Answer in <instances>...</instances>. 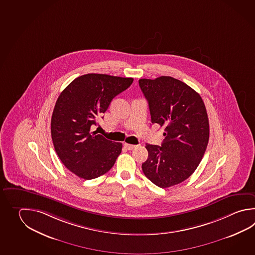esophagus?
<instances>
[{"label":"esophagus","instance_id":"obj_1","mask_svg":"<svg viewBox=\"0 0 255 255\" xmlns=\"http://www.w3.org/2000/svg\"><path fill=\"white\" fill-rule=\"evenodd\" d=\"M124 146H125L127 150H132V149H134L136 147V145H132V144H129V143H125Z\"/></svg>","mask_w":255,"mask_h":255}]
</instances>
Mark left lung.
<instances>
[{"label": "left lung", "instance_id": "8db88e82", "mask_svg": "<svg viewBox=\"0 0 255 255\" xmlns=\"http://www.w3.org/2000/svg\"><path fill=\"white\" fill-rule=\"evenodd\" d=\"M151 123L164 128L161 146L146 144L142 172L158 187L185 181L196 170L208 144L209 120L200 94L170 76L140 79Z\"/></svg>", "mask_w": 255, "mask_h": 255}]
</instances>
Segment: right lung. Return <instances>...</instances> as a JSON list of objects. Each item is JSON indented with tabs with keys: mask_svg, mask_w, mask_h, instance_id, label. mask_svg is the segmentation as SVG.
I'll return each instance as SVG.
<instances>
[{
	"mask_svg": "<svg viewBox=\"0 0 255 255\" xmlns=\"http://www.w3.org/2000/svg\"><path fill=\"white\" fill-rule=\"evenodd\" d=\"M132 82V78L88 73L74 79L59 95L51 121L52 142L64 166L80 178L92 180L114 166L123 144L91 128L112 100Z\"/></svg>",
	"mask_w": 255,
	"mask_h": 255,
	"instance_id": "add662e5",
	"label": "right lung"
}]
</instances>
